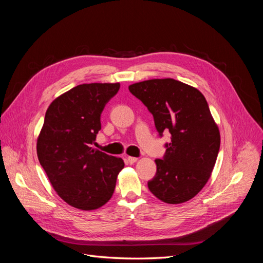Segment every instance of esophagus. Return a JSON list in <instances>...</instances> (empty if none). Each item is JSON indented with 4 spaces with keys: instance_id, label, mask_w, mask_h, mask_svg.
<instances>
[{
    "instance_id": "esophagus-1",
    "label": "esophagus",
    "mask_w": 263,
    "mask_h": 263,
    "mask_svg": "<svg viewBox=\"0 0 263 263\" xmlns=\"http://www.w3.org/2000/svg\"><path fill=\"white\" fill-rule=\"evenodd\" d=\"M137 160H138V158H136V157H128V158H127V161H128V163H130V164L135 163Z\"/></svg>"
}]
</instances>
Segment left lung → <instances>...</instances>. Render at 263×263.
<instances>
[{"label": "left lung", "instance_id": "8db88e82", "mask_svg": "<svg viewBox=\"0 0 263 263\" xmlns=\"http://www.w3.org/2000/svg\"><path fill=\"white\" fill-rule=\"evenodd\" d=\"M128 89L153 114L159 136L171 134L163 158L155 160L150 192L168 204L191 200L209 181L220 146L218 127L204 95L174 79H153Z\"/></svg>", "mask_w": 263, "mask_h": 263}]
</instances>
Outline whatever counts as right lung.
Here are the masks:
<instances>
[{
	"instance_id": "add662e5",
	"label": "right lung",
	"mask_w": 263,
	"mask_h": 263,
	"mask_svg": "<svg viewBox=\"0 0 263 263\" xmlns=\"http://www.w3.org/2000/svg\"><path fill=\"white\" fill-rule=\"evenodd\" d=\"M119 83L77 85L47 109L37 139L38 160L63 201L83 211L97 210L112 197L122 158L93 149L101 114Z\"/></svg>"
}]
</instances>
